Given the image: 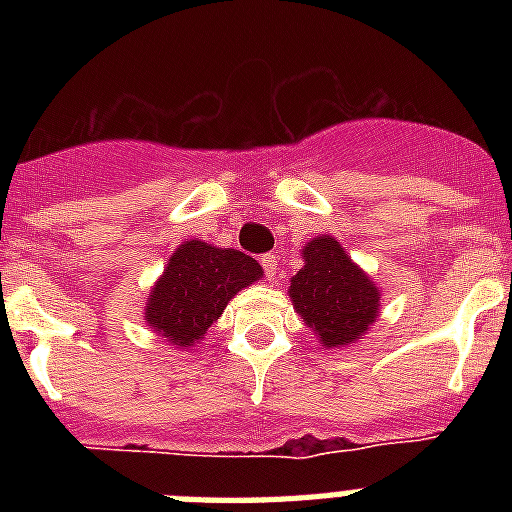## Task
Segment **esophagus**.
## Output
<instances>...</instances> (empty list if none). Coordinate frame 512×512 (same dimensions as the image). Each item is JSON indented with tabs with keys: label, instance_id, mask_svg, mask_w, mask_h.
<instances>
[{
	"label": "esophagus",
	"instance_id": "esophagus-1",
	"mask_svg": "<svg viewBox=\"0 0 512 512\" xmlns=\"http://www.w3.org/2000/svg\"><path fill=\"white\" fill-rule=\"evenodd\" d=\"M261 266H264L269 282H277V271H279L277 256H274V253H266V256H261Z\"/></svg>",
	"mask_w": 512,
	"mask_h": 512
}]
</instances>
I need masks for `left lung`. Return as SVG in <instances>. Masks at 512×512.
I'll return each instance as SVG.
<instances>
[{"mask_svg":"<svg viewBox=\"0 0 512 512\" xmlns=\"http://www.w3.org/2000/svg\"><path fill=\"white\" fill-rule=\"evenodd\" d=\"M305 266L289 279V300L323 348H343L366 336L379 318V292L372 277L333 235L302 246Z\"/></svg>","mask_w":512,"mask_h":512,"instance_id":"obj_1","label":"left lung"}]
</instances>
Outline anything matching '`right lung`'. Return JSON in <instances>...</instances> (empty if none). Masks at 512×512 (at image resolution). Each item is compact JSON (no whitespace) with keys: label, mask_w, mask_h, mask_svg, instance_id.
<instances>
[{"label":"right lung","mask_w":512,"mask_h":512,"mask_svg":"<svg viewBox=\"0 0 512 512\" xmlns=\"http://www.w3.org/2000/svg\"><path fill=\"white\" fill-rule=\"evenodd\" d=\"M261 277V264L246 253L187 238L153 282L143 320L169 346L189 351L217 323L228 302Z\"/></svg>","instance_id":"right-lung-1"}]
</instances>
